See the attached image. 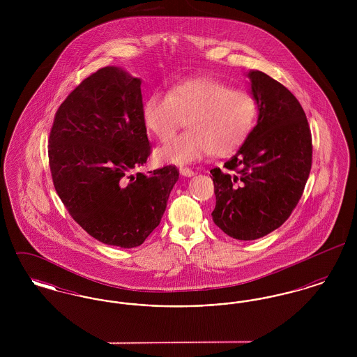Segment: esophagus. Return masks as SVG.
I'll return each mask as SVG.
<instances>
[{"mask_svg":"<svg viewBox=\"0 0 357 357\" xmlns=\"http://www.w3.org/2000/svg\"><path fill=\"white\" fill-rule=\"evenodd\" d=\"M179 172H181V175H183V176H194V171L191 170V169H188V167H181L179 169Z\"/></svg>","mask_w":357,"mask_h":357,"instance_id":"obj_1","label":"esophagus"}]
</instances>
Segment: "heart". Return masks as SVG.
Listing matches in <instances>:
<instances>
[{"mask_svg":"<svg viewBox=\"0 0 357 357\" xmlns=\"http://www.w3.org/2000/svg\"><path fill=\"white\" fill-rule=\"evenodd\" d=\"M149 132L167 142L185 126L186 134L175 137L156 151L160 162L188 165L213 153L234 151L252 130L255 99L217 79L199 77L181 82L170 93L155 91L142 108Z\"/></svg>","mask_w":357,"mask_h":357,"instance_id":"heart-1","label":"heart"}]
</instances>
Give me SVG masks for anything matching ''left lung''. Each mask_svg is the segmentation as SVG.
<instances>
[{"mask_svg": "<svg viewBox=\"0 0 357 357\" xmlns=\"http://www.w3.org/2000/svg\"><path fill=\"white\" fill-rule=\"evenodd\" d=\"M258 108L255 128L214 182L213 221L229 237L253 241L278 229L297 206L312 167V135L294 95L261 70H249Z\"/></svg>", "mask_w": 357, "mask_h": 357, "instance_id": "8db88e82", "label": "left lung"}]
</instances>
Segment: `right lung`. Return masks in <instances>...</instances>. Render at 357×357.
Listing matches in <instances>:
<instances>
[{
	"label": "right lung",
	"mask_w": 357,
	"mask_h": 357,
	"mask_svg": "<svg viewBox=\"0 0 357 357\" xmlns=\"http://www.w3.org/2000/svg\"><path fill=\"white\" fill-rule=\"evenodd\" d=\"M140 84L119 67L92 73L59 107L48 146L53 185L70 217L124 249L140 246L160 223L179 178L175 166L130 175L151 153Z\"/></svg>",
	"instance_id": "obj_1"
}]
</instances>
